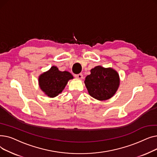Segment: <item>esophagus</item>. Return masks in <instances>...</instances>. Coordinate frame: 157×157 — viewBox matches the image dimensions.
Instances as JSON below:
<instances>
[{"label":"esophagus","instance_id":"esophagus-1","mask_svg":"<svg viewBox=\"0 0 157 157\" xmlns=\"http://www.w3.org/2000/svg\"><path fill=\"white\" fill-rule=\"evenodd\" d=\"M75 76L76 78H78V79H82L83 78V74H76Z\"/></svg>","mask_w":157,"mask_h":157}]
</instances>
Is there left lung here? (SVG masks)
Listing matches in <instances>:
<instances>
[{"label": "left lung", "mask_w": 157, "mask_h": 157, "mask_svg": "<svg viewBox=\"0 0 157 157\" xmlns=\"http://www.w3.org/2000/svg\"><path fill=\"white\" fill-rule=\"evenodd\" d=\"M85 83L90 96L97 100L105 101L116 93L120 84L119 75L111 68L97 66L86 77Z\"/></svg>", "instance_id": "1"}]
</instances>
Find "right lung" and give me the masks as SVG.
<instances>
[{"label":"right lung","mask_w":157,"mask_h":157,"mask_svg":"<svg viewBox=\"0 0 157 157\" xmlns=\"http://www.w3.org/2000/svg\"><path fill=\"white\" fill-rule=\"evenodd\" d=\"M73 79L67 71H60L53 66L48 71L39 76V83L40 89L49 97H54L60 94L69 79Z\"/></svg>","instance_id":"right-lung-1"}]
</instances>
